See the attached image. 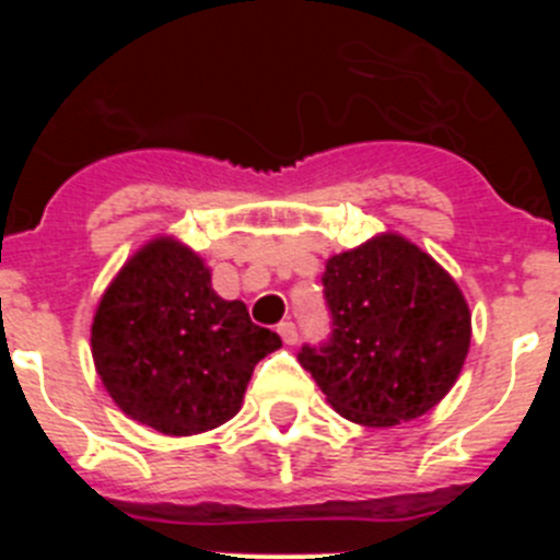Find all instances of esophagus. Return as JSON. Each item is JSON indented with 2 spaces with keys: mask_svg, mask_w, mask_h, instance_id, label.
<instances>
[{
  "mask_svg": "<svg viewBox=\"0 0 560 560\" xmlns=\"http://www.w3.org/2000/svg\"><path fill=\"white\" fill-rule=\"evenodd\" d=\"M277 334H280V339H283L285 345H296V339H300L294 323H280L277 325Z\"/></svg>",
  "mask_w": 560,
  "mask_h": 560,
  "instance_id": "34e87169",
  "label": "esophagus"
}]
</instances>
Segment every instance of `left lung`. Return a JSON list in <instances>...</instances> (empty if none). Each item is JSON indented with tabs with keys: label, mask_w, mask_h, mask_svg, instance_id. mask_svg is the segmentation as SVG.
Wrapping results in <instances>:
<instances>
[{
	"label": "left lung",
	"mask_w": 560,
	"mask_h": 560,
	"mask_svg": "<svg viewBox=\"0 0 560 560\" xmlns=\"http://www.w3.org/2000/svg\"><path fill=\"white\" fill-rule=\"evenodd\" d=\"M323 285L334 334L303 348L300 364L341 418L387 429L446 398L471 345V311L432 255L381 232L328 257Z\"/></svg>",
	"instance_id": "8db88e82"
}]
</instances>
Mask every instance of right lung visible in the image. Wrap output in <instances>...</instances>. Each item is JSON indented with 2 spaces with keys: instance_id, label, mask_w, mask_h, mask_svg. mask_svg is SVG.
Here are the masks:
<instances>
[{
  "instance_id": "add662e5",
  "label": "right lung",
  "mask_w": 560,
  "mask_h": 560,
  "mask_svg": "<svg viewBox=\"0 0 560 560\" xmlns=\"http://www.w3.org/2000/svg\"><path fill=\"white\" fill-rule=\"evenodd\" d=\"M210 280L190 246L160 235L122 264L92 319L106 393L128 418L171 438L235 418L255 364L283 345Z\"/></svg>"
}]
</instances>
